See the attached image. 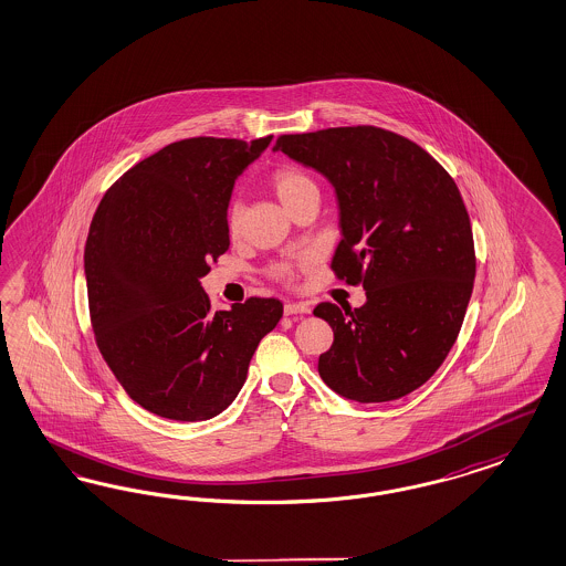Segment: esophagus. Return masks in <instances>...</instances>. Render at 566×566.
<instances>
[{"instance_id": "esophagus-1", "label": "esophagus", "mask_w": 566, "mask_h": 566, "mask_svg": "<svg viewBox=\"0 0 566 566\" xmlns=\"http://www.w3.org/2000/svg\"><path fill=\"white\" fill-rule=\"evenodd\" d=\"M312 307L307 303H286L284 305V313L286 315H296V313H310Z\"/></svg>"}]
</instances>
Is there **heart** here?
I'll return each instance as SVG.
<instances>
[{
    "label": "heart",
    "instance_id": "heart-1",
    "mask_svg": "<svg viewBox=\"0 0 566 566\" xmlns=\"http://www.w3.org/2000/svg\"><path fill=\"white\" fill-rule=\"evenodd\" d=\"M272 190L277 196V200L286 209H291L298 198H303V196L310 195V192H317V184L301 167L284 165V167L273 171ZM242 223H244V209H242L240 202H232V207L228 211V230H230V234H240L242 232ZM272 273L275 277H280V280H291L293 277V263L284 261V263L275 265Z\"/></svg>",
    "mask_w": 566,
    "mask_h": 566
}]
</instances>
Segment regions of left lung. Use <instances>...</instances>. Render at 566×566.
Masks as SVG:
<instances>
[{"mask_svg":"<svg viewBox=\"0 0 566 566\" xmlns=\"http://www.w3.org/2000/svg\"><path fill=\"white\" fill-rule=\"evenodd\" d=\"M277 150L331 181L343 234L332 270L366 291L359 310H313L334 332L322 380L359 403L422 387L458 338L476 272L455 181L408 137L366 125L280 136Z\"/></svg>","mask_w":566,"mask_h":566,"instance_id":"1","label":"left lung"}]
</instances>
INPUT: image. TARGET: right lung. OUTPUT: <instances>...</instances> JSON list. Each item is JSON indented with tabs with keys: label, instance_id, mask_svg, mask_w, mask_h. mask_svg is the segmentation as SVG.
Masks as SVG:
<instances>
[{
	"label": "right lung",
	"instance_id": "right-lung-1",
	"mask_svg": "<svg viewBox=\"0 0 566 566\" xmlns=\"http://www.w3.org/2000/svg\"><path fill=\"white\" fill-rule=\"evenodd\" d=\"M270 142L169 144L120 177L92 219L83 268L96 343L127 395L156 416L198 422L226 410L282 317L277 298L259 296L211 312L200 284L230 249L234 181Z\"/></svg>",
	"mask_w": 566,
	"mask_h": 566
}]
</instances>
